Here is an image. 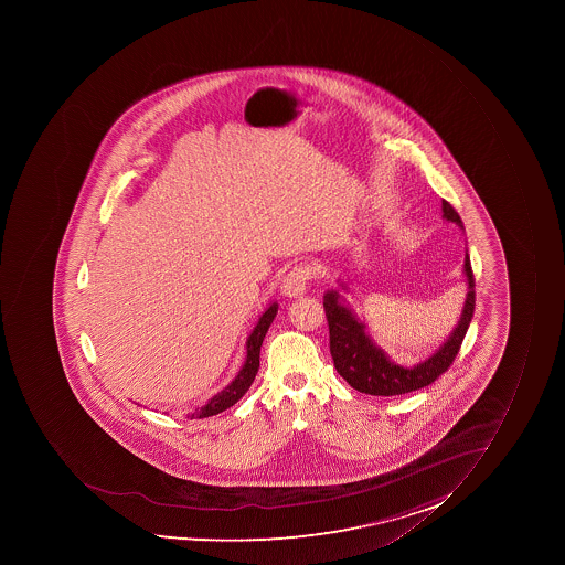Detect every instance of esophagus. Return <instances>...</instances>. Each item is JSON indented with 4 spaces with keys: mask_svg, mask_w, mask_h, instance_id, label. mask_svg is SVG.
Instances as JSON below:
<instances>
[{
    "mask_svg": "<svg viewBox=\"0 0 565 565\" xmlns=\"http://www.w3.org/2000/svg\"><path fill=\"white\" fill-rule=\"evenodd\" d=\"M309 279H311V270L306 265H297L292 267L287 274L284 281H281V292L289 298H297L306 292Z\"/></svg>",
    "mask_w": 565,
    "mask_h": 565,
    "instance_id": "esophagus-1",
    "label": "esophagus"
}]
</instances>
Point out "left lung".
<instances>
[{
	"label": "left lung",
	"instance_id": "8db88e82",
	"mask_svg": "<svg viewBox=\"0 0 565 565\" xmlns=\"http://www.w3.org/2000/svg\"><path fill=\"white\" fill-rule=\"evenodd\" d=\"M441 212L447 221L462 226V221L449 202L441 201ZM463 273L468 278V297L460 322L435 355L413 369H403L399 364L391 363L385 353L366 337L363 324H359L350 309L339 302V295L328 292L324 311L330 326L331 358L337 372L348 381V385L370 396H399L435 383L447 372L462 347L463 337L476 311V276L471 270L469 256L463 262Z\"/></svg>",
	"mask_w": 565,
	"mask_h": 565
}]
</instances>
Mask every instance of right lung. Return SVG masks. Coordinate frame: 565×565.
<instances>
[{"label": "right lung", "mask_w": 565, "mask_h": 565, "mask_svg": "<svg viewBox=\"0 0 565 565\" xmlns=\"http://www.w3.org/2000/svg\"><path fill=\"white\" fill-rule=\"evenodd\" d=\"M278 306L273 303L270 308L263 313L262 319L257 322L256 328L252 331L248 341H246V361L239 374L230 383L223 392H218L217 396H213L207 405L196 408L195 413L190 414V419L207 418L213 414L223 413L226 408L232 407L235 403L239 402L241 397L245 396V392L250 388L252 381L256 377L257 369H259V350H262V342L267 335L268 326L273 324L274 317H276Z\"/></svg>", "instance_id": "1"}]
</instances>
